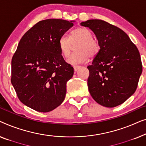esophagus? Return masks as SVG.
<instances>
[{
    "label": "esophagus",
    "mask_w": 146,
    "mask_h": 146,
    "mask_svg": "<svg viewBox=\"0 0 146 146\" xmlns=\"http://www.w3.org/2000/svg\"><path fill=\"white\" fill-rule=\"evenodd\" d=\"M80 67H81V66H79V65H74L73 69H74V70H75V71H77L78 69L80 68Z\"/></svg>",
    "instance_id": "34e87169"
}]
</instances>
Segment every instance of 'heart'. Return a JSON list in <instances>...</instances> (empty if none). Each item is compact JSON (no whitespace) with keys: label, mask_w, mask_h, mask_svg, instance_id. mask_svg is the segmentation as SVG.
<instances>
[{"label":"heart","mask_w":146,"mask_h":146,"mask_svg":"<svg viewBox=\"0 0 146 146\" xmlns=\"http://www.w3.org/2000/svg\"><path fill=\"white\" fill-rule=\"evenodd\" d=\"M93 34L88 28L81 27L73 30L69 38L63 36L59 39L58 47L61 55L65 58L70 56L73 45L79 44L76 52L68 59L70 64L85 63L91 57H94L100 52V44L98 40L93 38Z\"/></svg>","instance_id":"1"}]
</instances>
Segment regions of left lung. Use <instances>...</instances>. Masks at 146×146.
<instances>
[{
  "mask_svg": "<svg viewBox=\"0 0 146 146\" xmlns=\"http://www.w3.org/2000/svg\"><path fill=\"white\" fill-rule=\"evenodd\" d=\"M81 25L96 35L100 52L87 67L89 93L105 107L122 104L135 93L142 72L139 52L120 28L102 20H89Z\"/></svg>",
  "mask_w": 146,
  "mask_h": 146,
  "instance_id": "left-lung-1",
  "label": "left lung"
}]
</instances>
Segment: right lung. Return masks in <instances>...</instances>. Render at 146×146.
<instances>
[{
  "instance_id": "add662e5",
  "label": "right lung",
  "mask_w": 146,
  "mask_h": 146,
  "mask_svg": "<svg viewBox=\"0 0 146 146\" xmlns=\"http://www.w3.org/2000/svg\"><path fill=\"white\" fill-rule=\"evenodd\" d=\"M72 22H38L22 36L12 57V85L20 101L36 111H52L65 99L74 70L63 59L58 41Z\"/></svg>"
}]
</instances>
